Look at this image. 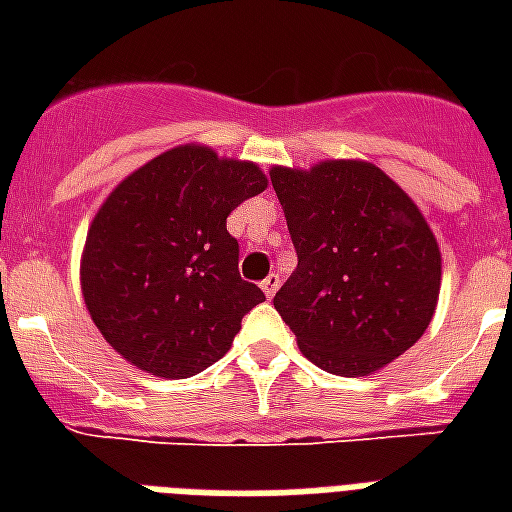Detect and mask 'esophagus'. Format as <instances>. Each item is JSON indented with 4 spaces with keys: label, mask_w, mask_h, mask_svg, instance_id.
I'll use <instances>...</instances> for the list:
<instances>
[{
    "label": "esophagus",
    "mask_w": 512,
    "mask_h": 512,
    "mask_svg": "<svg viewBox=\"0 0 512 512\" xmlns=\"http://www.w3.org/2000/svg\"><path fill=\"white\" fill-rule=\"evenodd\" d=\"M279 284H281L279 273H268V276H265L260 287H263V292H265V297H268V300H271V297L276 295V289H279Z\"/></svg>",
    "instance_id": "34e87169"
}]
</instances>
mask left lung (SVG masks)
<instances>
[{
	"instance_id": "1",
	"label": "left lung",
	"mask_w": 512,
	"mask_h": 512,
	"mask_svg": "<svg viewBox=\"0 0 512 512\" xmlns=\"http://www.w3.org/2000/svg\"><path fill=\"white\" fill-rule=\"evenodd\" d=\"M297 268L273 297L303 356L366 377L412 348L441 292V249L412 196L380 167L327 159L271 167Z\"/></svg>"
}]
</instances>
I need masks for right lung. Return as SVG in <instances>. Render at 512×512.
Instances as JSON below:
<instances>
[{
    "mask_svg": "<svg viewBox=\"0 0 512 512\" xmlns=\"http://www.w3.org/2000/svg\"><path fill=\"white\" fill-rule=\"evenodd\" d=\"M265 188L255 162L185 143L108 193L87 231L79 281L90 319L124 361L183 380L228 353L265 295L241 281L225 220Z\"/></svg>",
    "mask_w": 512,
    "mask_h": 512,
    "instance_id": "add662e5",
    "label": "right lung"
}]
</instances>
